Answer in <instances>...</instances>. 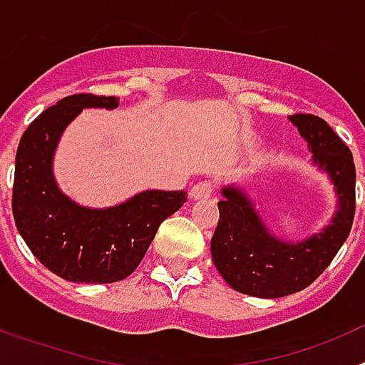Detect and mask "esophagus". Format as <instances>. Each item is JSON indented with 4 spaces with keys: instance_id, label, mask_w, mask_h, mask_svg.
<instances>
[{
    "instance_id": "obj_1",
    "label": "esophagus",
    "mask_w": 365,
    "mask_h": 365,
    "mask_svg": "<svg viewBox=\"0 0 365 365\" xmlns=\"http://www.w3.org/2000/svg\"><path fill=\"white\" fill-rule=\"evenodd\" d=\"M214 193V182L212 180H199L197 185H193L190 190L192 199H208Z\"/></svg>"
}]
</instances>
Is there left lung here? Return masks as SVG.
Masks as SVG:
<instances>
[{
    "label": "left lung",
    "instance_id": "1",
    "mask_svg": "<svg viewBox=\"0 0 365 365\" xmlns=\"http://www.w3.org/2000/svg\"><path fill=\"white\" fill-rule=\"evenodd\" d=\"M289 120L307 140L312 163L334 185L338 210L324 230L289 243L267 230L240 188H222L217 228L212 237V261L234 291L256 298H282L307 289L346 243L356 208V170L349 148L316 115L296 113Z\"/></svg>",
    "mask_w": 365,
    "mask_h": 365
}]
</instances>
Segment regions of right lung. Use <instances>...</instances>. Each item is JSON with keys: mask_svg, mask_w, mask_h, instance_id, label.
<instances>
[{"mask_svg": "<svg viewBox=\"0 0 365 365\" xmlns=\"http://www.w3.org/2000/svg\"><path fill=\"white\" fill-rule=\"evenodd\" d=\"M83 108H118L115 96L71 95L31 122L16 153L12 214L41 265L74 283H113L138 267L160 222L186 202V192L146 190L111 208H86L58 188V140Z\"/></svg>", "mask_w": 365, "mask_h": 365, "instance_id": "right-lung-1", "label": "right lung"}]
</instances>
